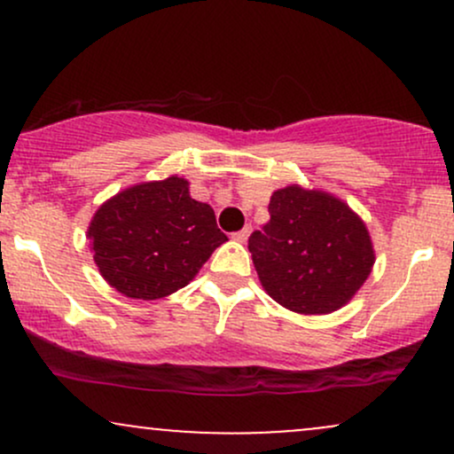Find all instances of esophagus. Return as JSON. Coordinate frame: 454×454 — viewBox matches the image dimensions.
I'll use <instances>...</instances> for the list:
<instances>
[{
	"label": "esophagus",
	"mask_w": 454,
	"mask_h": 454,
	"mask_svg": "<svg viewBox=\"0 0 454 454\" xmlns=\"http://www.w3.org/2000/svg\"><path fill=\"white\" fill-rule=\"evenodd\" d=\"M249 234H252V226H249V223H247V226H243V228H241V231H239V232H234V234H232V237H234V239H237V241H241V243H245V241H247V237H249Z\"/></svg>",
	"instance_id": "obj_1"
}]
</instances>
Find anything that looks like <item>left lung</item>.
<instances>
[{"instance_id": "1", "label": "left lung", "mask_w": 454, "mask_h": 454, "mask_svg": "<svg viewBox=\"0 0 454 454\" xmlns=\"http://www.w3.org/2000/svg\"><path fill=\"white\" fill-rule=\"evenodd\" d=\"M269 215L247 243L269 296L296 314L346 305L376 260L361 217L331 194L299 185L275 192Z\"/></svg>"}]
</instances>
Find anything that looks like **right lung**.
Returning a JSON list of instances; mask_svg holds the SVG:
<instances>
[{
  "label": "right lung",
  "mask_w": 454,
  "mask_h": 454,
  "mask_svg": "<svg viewBox=\"0 0 454 454\" xmlns=\"http://www.w3.org/2000/svg\"><path fill=\"white\" fill-rule=\"evenodd\" d=\"M90 241L102 278L114 290L153 301L190 284L228 239L211 207L190 196L187 181L168 176L104 202L91 220Z\"/></svg>",
  "instance_id": "right-lung-1"
}]
</instances>
